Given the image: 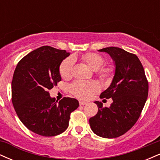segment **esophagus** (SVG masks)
Here are the masks:
<instances>
[{
    "instance_id": "obj_1",
    "label": "esophagus",
    "mask_w": 160,
    "mask_h": 160,
    "mask_svg": "<svg viewBox=\"0 0 160 160\" xmlns=\"http://www.w3.org/2000/svg\"><path fill=\"white\" fill-rule=\"evenodd\" d=\"M79 104H80V105H84V104H87V102H83V101H79Z\"/></svg>"
}]
</instances>
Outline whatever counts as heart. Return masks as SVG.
Returning <instances> with one entry per match:
<instances>
[{"mask_svg":"<svg viewBox=\"0 0 160 160\" xmlns=\"http://www.w3.org/2000/svg\"><path fill=\"white\" fill-rule=\"evenodd\" d=\"M82 61L91 68L92 69L97 71L101 78L106 79L109 78L112 73V68L110 67H102L104 63V58L102 55L95 52H87L81 56ZM74 61L71 58L64 59L60 64L59 74L64 79H68L71 77ZM70 92L79 98L87 99L94 93L97 92L99 86L95 81H82L76 80L70 86Z\"/></svg>","mask_w":160,"mask_h":160,"instance_id":"obj_1","label":"heart"}]
</instances>
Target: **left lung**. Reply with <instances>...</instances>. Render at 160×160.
Instances as JSON below:
<instances>
[{
    "mask_svg": "<svg viewBox=\"0 0 160 160\" xmlns=\"http://www.w3.org/2000/svg\"><path fill=\"white\" fill-rule=\"evenodd\" d=\"M107 52L114 62L115 73L111 86L101 93V98H112L109 108L98 105L97 114L89 119L95 135L114 138L128 132L140 117L148 95V81L142 64L136 55L111 47L99 49Z\"/></svg>",
    "mask_w": 160,
    "mask_h": 160,
    "instance_id": "8db88e82",
    "label": "left lung"
}]
</instances>
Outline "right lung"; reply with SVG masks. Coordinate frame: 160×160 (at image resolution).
Wrapping results in <instances>:
<instances>
[{
    "mask_svg": "<svg viewBox=\"0 0 160 160\" xmlns=\"http://www.w3.org/2000/svg\"><path fill=\"white\" fill-rule=\"evenodd\" d=\"M70 55L43 46L23 57L12 80V102L19 120L29 130L45 137L56 136L68 127L71 112L79 107L77 99L58 102L49 90L61 81L60 64Z\"/></svg>",
    "mask_w": 160,
    "mask_h": 160,
    "instance_id": "1",
    "label": "right lung"
}]
</instances>
